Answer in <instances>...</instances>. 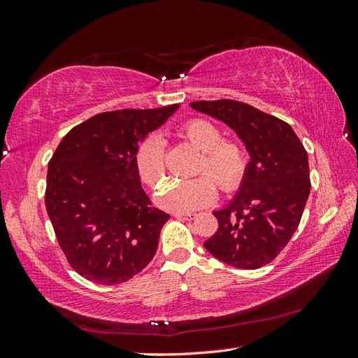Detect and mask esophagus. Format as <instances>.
<instances>
[{
  "mask_svg": "<svg viewBox=\"0 0 358 358\" xmlns=\"http://www.w3.org/2000/svg\"><path fill=\"white\" fill-rule=\"evenodd\" d=\"M173 217L185 218V220H191V218L195 217V214H191V212H173Z\"/></svg>",
  "mask_w": 358,
  "mask_h": 358,
  "instance_id": "obj_1",
  "label": "esophagus"
}]
</instances>
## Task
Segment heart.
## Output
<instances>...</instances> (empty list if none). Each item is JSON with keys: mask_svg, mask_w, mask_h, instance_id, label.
<instances>
[{"mask_svg": "<svg viewBox=\"0 0 358 358\" xmlns=\"http://www.w3.org/2000/svg\"><path fill=\"white\" fill-rule=\"evenodd\" d=\"M181 135L201 150L196 166L199 178L175 181L159 195L158 203L175 212H189L208 206L217 199V185L229 192L237 189L246 172V154L237 141L223 140L222 131L208 120H189L180 129ZM135 167L143 183L152 189H163L166 183L164 140L162 135L152 134L144 138L135 154Z\"/></svg>", "mask_w": 358, "mask_h": 358, "instance_id": "obj_1", "label": "heart"}]
</instances>
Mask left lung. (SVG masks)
I'll list each match as a JSON object with an SVG mask.
<instances>
[{
	"label": "left lung",
	"mask_w": 358,
	"mask_h": 358,
	"mask_svg": "<svg viewBox=\"0 0 358 358\" xmlns=\"http://www.w3.org/2000/svg\"><path fill=\"white\" fill-rule=\"evenodd\" d=\"M191 108L229 126L250 157L237 194L214 210L218 229L204 248L234 268H262L300 224L310 191L306 150L287 123L246 103L194 101Z\"/></svg>",
	"instance_id": "obj_1"
}]
</instances>
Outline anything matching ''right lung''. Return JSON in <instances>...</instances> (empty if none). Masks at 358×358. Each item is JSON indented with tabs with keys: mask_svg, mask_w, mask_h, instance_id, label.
Returning a JSON list of instances; mask_svg holds the SVG:
<instances>
[{
	"mask_svg": "<svg viewBox=\"0 0 358 358\" xmlns=\"http://www.w3.org/2000/svg\"><path fill=\"white\" fill-rule=\"evenodd\" d=\"M178 104L98 113L73 127L48 167L45 209L67 262L98 285H120L154 258L169 214L152 208L135 154Z\"/></svg>",
	"mask_w": 358,
	"mask_h": 358,
	"instance_id": "right-lung-1",
	"label": "right lung"
}]
</instances>
